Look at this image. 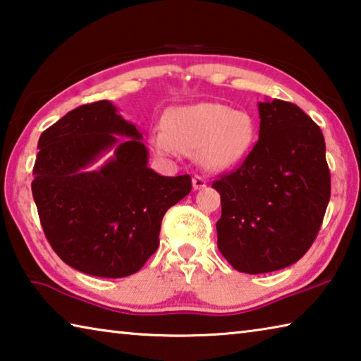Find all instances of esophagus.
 Here are the masks:
<instances>
[{
  "label": "esophagus",
  "mask_w": 361,
  "mask_h": 361,
  "mask_svg": "<svg viewBox=\"0 0 361 361\" xmlns=\"http://www.w3.org/2000/svg\"><path fill=\"white\" fill-rule=\"evenodd\" d=\"M192 188L197 191V189H204L207 188V180L202 178V176H194L192 178Z\"/></svg>",
  "instance_id": "esophagus-1"
}]
</instances>
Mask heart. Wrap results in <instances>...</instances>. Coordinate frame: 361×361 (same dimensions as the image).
I'll use <instances>...</instances> for the list:
<instances>
[{
    "mask_svg": "<svg viewBox=\"0 0 361 361\" xmlns=\"http://www.w3.org/2000/svg\"><path fill=\"white\" fill-rule=\"evenodd\" d=\"M256 126L252 116L223 103L204 102L178 106L166 118V127L149 133L157 154H197L210 170H224L242 162L252 151Z\"/></svg>",
    "mask_w": 361,
    "mask_h": 361,
    "instance_id": "b5f03b06",
    "label": "heart"
}]
</instances>
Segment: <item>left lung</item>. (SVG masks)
<instances>
[{"instance_id":"left-lung-1","label":"left lung","mask_w":361,"mask_h":361,"mask_svg":"<svg viewBox=\"0 0 361 361\" xmlns=\"http://www.w3.org/2000/svg\"><path fill=\"white\" fill-rule=\"evenodd\" d=\"M258 111V142L239 169L212 185L221 195L218 248L245 274L274 272L301 259L331 195L320 127L290 102H261Z\"/></svg>"}]
</instances>
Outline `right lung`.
Wrapping results in <instances>:
<instances>
[{
  "mask_svg": "<svg viewBox=\"0 0 361 361\" xmlns=\"http://www.w3.org/2000/svg\"><path fill=\"white\" fill-rule=\"evenodd\" d=\"M142 138L108 100L78 106L41 133L33 199L54 252L79 272L121 279L140 271L159 247L166 212L191 191L189 175L148 167ZM111 149L99 171L87 170Z\"/></svg>",
  "mask_w": 361,
  "mask_h": 361,
  "instance_id": "add662e5",
  "label": "right lung"
}]
</instances>
